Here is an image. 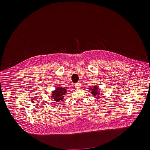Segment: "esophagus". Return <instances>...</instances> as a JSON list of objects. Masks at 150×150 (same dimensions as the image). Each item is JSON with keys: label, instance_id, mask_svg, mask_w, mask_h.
I'll return each instance as SVG.
<instances>
[{"label": "esophagus", "instance_id": "esophagus-1", "mask_svg": "<svg viewBox=\"0 0 150 150\" xmlns=\"http://www.w3.org/2000/svg\"><path fill=\"white\" fill-rule=\"evenodd\" d=\"M75 87H76V88H77V89H79V88H80L81 87V84H80V83H76V84H75Z\"/></svg>", "mask_w": 150, "mask_h": 150}]
</instances>
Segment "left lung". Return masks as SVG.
<instances>
[{
	"label": "left lung",
	"mask_w": 150,
	"mask_h": 150,
	"mask_svg": "<svg viewBox=\"0 0 150 150\" xmlns=\"http://www.w3.org/2000/svg\"><path fill=\"white\" fill-rule=\"evenodd\" d=\"M98 86H93V87H90L89 89L90 90H91V94L94 96H97L96 98H98V95H99L100 93V91L98 90Z\"/></svg>",
	"instance_id": "obj_1"
}]
</instances>
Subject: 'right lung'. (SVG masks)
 I'll return each mask as SVG.
<instances>
[{"instance_id":"obj_1","label":"right lung","mask_w":150,"mask_h":150,"mask_svg":"<svg viewBox=\"0 0 150 150\" xmlns=\"http://www.w3.org/2000/svg\"><path fill=\"white\" fill-rule=\"evenodd\" d=\"M67 92L65 87H56L55 89L52 91L51 98L56 102H61L64 100V96L66 93Z\"/></svg>"}]
</instances>
